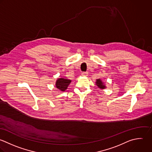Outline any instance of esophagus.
<instances>
[{"label":"esophagus","instance_id":"obj_1","mask_svg":"<svg viewBox=\"0 0 152 152\" xmlns=\"http://www.w3.org/2000/svg\"><path fill=\"white\" fill-rule=\"evenodd\" d=\"M82 75L83 76H87L88 75V72H83L82 73Z\"/></svg>","mask_w":152,"mask_h":152}]
</instances>
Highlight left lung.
<instances>
[{
    "mask_svg": "<svg viewBox=\"0 0 152 152\" xmlns=\"http://www.w3.org/2000/svg\"><path fill=\"white\" fill-rule=\"evenodd\" d=\"M96 85H97L99 88L104 89V88H105V85H104L103 83L102 82V81H101L100 79H97V80H96Z\"/></svg>",
    "mask_w": 152,
    "mask_h": 152,
    "instance_id": "1",
    "label": "left lung"
}]
</instances>
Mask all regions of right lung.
Returning a JSON list of instances; mask_svg holds the SVG:
<instances>
[{
	"label": "right lung",
	"instance_id": "right-lung-1",
	"mask_svg": "<svg viewBox=\"0 0 152 152\" xmlns=\"http://www.w3.org/2000/svg\"><path fill=\"white\" fill-rule=\"evenodd\" d=\"M71 80L68 79L60 78L57 80L56 85L57 88L61 90V91H64L70 83Z\"/></svg>",
	"mask_w": 152,
	"mask_h": 152
}]
</instances>
